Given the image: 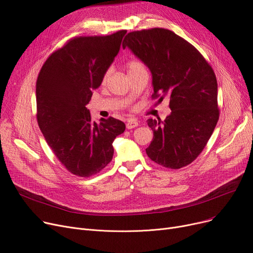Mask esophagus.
Returning a JSON list of instances; mask_svg holds the SVG:
<instances>
[{
	"instance_id": "esophagus-1",
	"label": "esophagus",
	"mask_w": 253,
	"mask_h": 253,
	"mask_svg": "<svg viewBox=\"0 0 253 253\" xmlns=\"http://www.w3.org/2000/svg\"><path fill=\"white\" fill-rule=\"evenodd\" d=\"M137 126H138V122L136 121V120H133V119H129L126 123L127 129H132V128H135Z\"/></svg>"
}]
</instances>
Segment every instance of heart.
Here are the masks:
<instances>
[{"mask_svg": "<svg viewBox=\"0 0 253 253\" xmlns=\"http://www.w3.org/2000/svg\"><path fill=\"white\" fill-rule=\"evenodd\" d=\"M144 65L142 62L140 61H137V60H133V61H130L128 63V72L131 73V72H135V71H139V70H144ZM111 75V70H108L106 71V73L104 74L103 76V82H105L106 80L109 79Z\"/></svg>", "mask_w": 253, "mask_h": 253, "instance_id": "1", "label": "heart"}]
</instances>
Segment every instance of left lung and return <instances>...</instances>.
<instances>
[{
  "mask_svg": "<svg viewBox=\"0 0 253 253\" xmlns=\"http://www.w3.org/2000/svg\"><path fill=\"white\" fill-rule=\"evenodd\" d=\"M122 46L150 69L152 98H170L171 113L164 122L148 120L154 137L147 155L169 169L191 164L206 147L219 118L213 70L192 44L166 29L131 32Z\"/></svg>",
  "mask_w": 253,
  "mask_h": 253,
  "instance_id": "left-lung-1",
  "label": "left lung"
}]
</instances>
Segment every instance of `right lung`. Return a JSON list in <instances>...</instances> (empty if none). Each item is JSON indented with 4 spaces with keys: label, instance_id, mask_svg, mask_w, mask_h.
<instances>
[{
    "label": "right lung",
    "instance_id": "1",
    "mask_svg": "<svg viewBox=\"0 0 253 253\" xmlns=\"http://www.w3.org/2000/svg\"><path fill=\"white\" fill-rule=\"evenodd\" d=\"M126 33L71 39L47 58L37 79L39 127L59 162L80 177L99 173L112 161L113 141L125 131L113 117L93 122L86 105Z\"/></svg>",
    "mask_w": 253,
    "mask_h": 253
}]
</instances>
